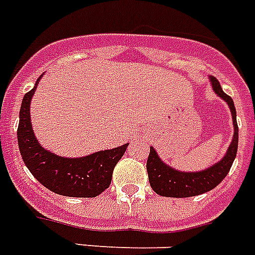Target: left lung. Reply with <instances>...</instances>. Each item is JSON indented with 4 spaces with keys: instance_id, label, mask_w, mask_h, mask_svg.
<instances>
[{
    "instance_id": "8db88e82",
    "label": "left lung",
    "mask_w": 255,
    "mask_h": 255,
    "mask_svg": "<svg viewBox=\"0 0 255 255\" xmlns=\"http://www.w3.org/2000/svg\"><path fill=\"white\" fill-rule=\"evenodd\" d=\"M210 81L214 92L220 98H223L231 109L233 128H235L232 142L222 160H219L211 167L204 171H198V172H183V171H177L170 167L162 162V159L158 157L157 151L154 150V147H150V153L146 162L147 176H149L150 187L159 196L185 198V197L200 196L202 193H206L217 187L232 167L233 160L236 158L237 145H239L236 109H235L232 98L223 92L218 79L210 76Z\"/></svg>"
}]
</instances>
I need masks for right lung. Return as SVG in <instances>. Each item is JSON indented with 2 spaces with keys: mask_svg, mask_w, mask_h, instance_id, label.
I'll list each match as a JSON object with an SVG mask.
<instances>
[{
  "mask_svg": "<svg viewBox=\"0 0 255 255\" xmlns=\"http://www.w3.org/2000/svg\"><path fill=\"white\" fill-rule=\"evenodd\" d=\"M35 87L23 97L18 126L20 155L31 174L45 188L66 197H97L108 189L115 164L123 157L128 144L101 150L81 158H65L46 150L36 140L32 129L29 105Z\"/></svg>",
  "mask_w": 255,
  "mask_h": 255,
  "instance_id": "obj_1",
  "label": "right lung"
}]
</instances>
